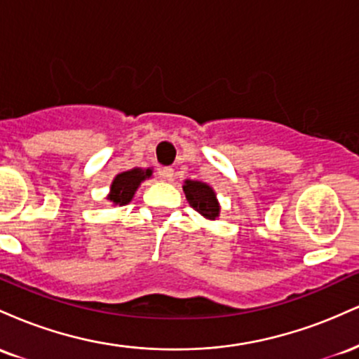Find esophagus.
Masks as SVG:
<instances>
[{
  "label": "esophagus",
  "mask_w": 359,
  "mask_h": 359,
  "mask_svg": "<svg viewBox=\"0 0 359 359\" xmlns=\"http://www.w3.org/2000/svg\"><path fill=\"white\" fill-rule=\"evenodd\" d=\"M160 179H163V180H172V179H174V168L163 167L162 170H160Z\"/></svg>",
  "instance_id": "obj_1"
}]
</instances>
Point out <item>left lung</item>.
Here are the masks:
<instances>
[{"instance_id": "obj_1", "label": "left lung", "mask_w": 359, "mask_h": 359, "mask_svg": "<svg viewBox=\"0 0 359 359\" xmlns=\"http://www.w3.org/2000/svg\"><path fill=\"white\" fill-rule=\"evenodd\" d=\"M184 192L189 204H191L201 216H204L205 219L214 221L219 216L221 208L216 199V192L212 191L211 185H208L205 182H199V180H185Z\"/></svg>"}]
</instances>
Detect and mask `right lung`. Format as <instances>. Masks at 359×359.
<instances>
[{
  "mask_svg": "<svg viewBox=\"0 0 359 359\" xmlns=\"http://www.w3.org/2000/svg\"><path fill=\"white\" fill-rule=\"evenodd\" d=\"M151 177V168H131V170L121 172L114 177L113 184H111V191L108 196L109 203H113V205H125L133 199L135 192L140 187V184L143 180L150 179Z\"/></svg>",
  "mask_w": 359,
  "mask_h": 359,
  "instance_id": "right-lung-1",
  "label": "right lung"
}]
</instances>
